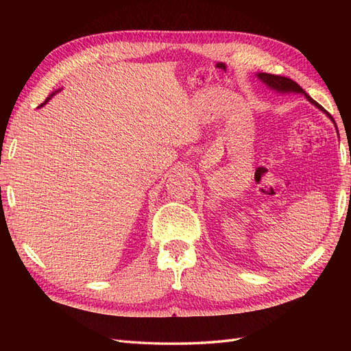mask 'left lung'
<instances>
[{"label": "left lung", "mask_w": 351, "mask_h": 351, "mask_svg": "<svg viewBox=\"0 0 351 351\" xmlns=\"http://www.w3.org/2000/svg\"><path fill=\"white\" fill-rule=\"evenodd\" d=\"M256 77H258V80L263 81V83H264L267 87H270L271 90L278 92V93H302V95H304V98H306L311 104H314V106H315L318 110L324 111V113L332 119V116H330L329 113H327V111H326L322 106H319L318 102H315L314 99H312L311 96H309L306 92H304L303 88L295 83V81H293L291 78L280 77V75H273V73H265V72L256 73ZM332 122H333V119H332ZM333 123H335V122H333Z\"/></svg>", "instance_id": "8db88e82"}]
</instances>
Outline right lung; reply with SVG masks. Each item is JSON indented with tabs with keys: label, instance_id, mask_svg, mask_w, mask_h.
<instances>
[{
	"label": "right lung",
	"instance_id": "obj_1",
	"mask_svg": "<svg viewBox=\"0 0 351 351\" xmlns=\"http://www.w3.org/2000/svg\"><path fill=\"white\" fill-rule=\"evenodd\" d=\"M57 92H58V90H56V93H57ZM56 93H52V95H51V96H49V98H48V99H47V101H45V102H43V104H42V106H40V107H43V106H45V104H47V102H48V101H49V99H51V98H52V96H54V95H56Z\"/></svg>",
	"mask_w": 351,
	"mask_h": 351
}]
</instances>
